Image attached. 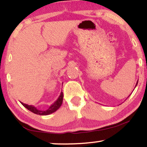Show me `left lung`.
Listing matches in <instances>:
<instances>
[{
	"label": "left lung",
	"instance_id": "1",
	"mask_svg": "<svg viewBox=\"0 0 147 147\" xmlns=\"http://www.w3.org/2000/svg\"><path fill=\"white\" fill-rule=\"evenodd\" d=\"M138 81H137V83H136V86H135V87H136V85H137V84H138ZM128 97H129V96H128Z\"/></svg>",
	"mask_w": 147,
	"mask_h": 147
}]
</instances>
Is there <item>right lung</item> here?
Listing matches in <instances>:
<instances>
[{
	"instance_id": "1",
	"label": "right lung",
	"mask_w": 147,
	"mask_h": 147,
	"mask_svg": "<svg viewBox=\"0 0 147 147\" xmlns=\"http://www.w3.org/2000/svg\"><path fill=\"white\" fill-rule=\"evenodd\" d=\"M63 97H64L63 92H61L60 95L58 97V98H57V100H55V102L52 104V105L49 107V109L45 111L38 110V109H37L36 107H35L34 106L28 105H27V104H24L23 102H21L22 105H23L26 109H27L28 110L31 111V112L34 113V114L39 115H48L55 112V111H56L57 109L61 107V105H62V102H63Z\"/></svg>"
}]
</instances>
